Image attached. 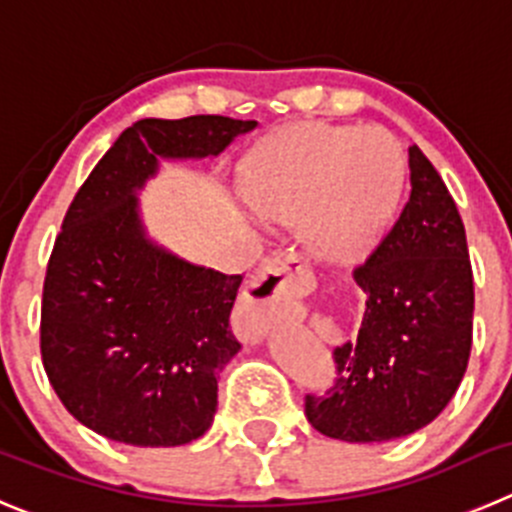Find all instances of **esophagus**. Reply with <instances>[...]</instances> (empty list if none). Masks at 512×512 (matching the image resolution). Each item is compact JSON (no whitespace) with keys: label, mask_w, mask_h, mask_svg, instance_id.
<instances>
[{"label":"esophagus","mask_w":512,"mask_h":512,"mask_svg":"<svg viewBox=\"0 0 512 512\" xmlns=\"http://www.w3.org/2000/svg\"><path fill=\"white\" fill-rule=\"evenodd\" d=\"M310 280V270L298 257H278L265 267L247 290L237 315V333L245 343H257L288 308V295L295 283Z\"/></svg>","instance_id":"esophagus-1"}]
</instances>
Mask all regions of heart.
<instances>
[{"label":"heart","mask_w":512,"mask_h":512,"mask_svg":"<svg viewBox=\"0 0 512 512\" xmlns=\"http://www.w3.org/2000/svg\"><path fill=\"white\" fill-rule=\"evenodd\" d=\"M401 148L381 128L300 123L245 166L242 197L267 224L305 222L310 247L331 262L366 255L394 217Z\"/></svg>","instance_id":"b5f03b06"}]
</instances>
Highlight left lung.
Segmentation results:
<instances>
[{
  "label": "left lung",
  "mask_w": 512,
  "mask_h": 512,
  "mask_svg": "<svg viewBox=\"0 0 512 512\" xmlns=\"http://www.w3.org/2000/svg\"><path fill=\"white\" fill-rule=\"evenodd\" d=\"M409 171V202L353 270L366 293L356 341L333 351L331 391L305 396L308 422L343 442H389L427 427L467 371L475 288L465 224L417 146L409 148Z\"/></svg>",
  "instance_id": "1"
}]
</instances>
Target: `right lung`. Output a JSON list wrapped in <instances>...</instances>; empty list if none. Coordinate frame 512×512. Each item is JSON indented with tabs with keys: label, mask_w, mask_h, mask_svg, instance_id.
Listing matches in <instances>:
<instances>
[{
	"label": "right lung",
	"mask_w": 512,
	"mask_h": 512,
	"mask_svg": "<svg viewBox=\"0 0 512 512\" xmlns=\"http://www.w3.org/2000/svg\"><path fill=\"white\" fill-rule=\"evenodd\" d=\"M257 121L143 118L105 151L62 219L42 288L40 348L52 389L93 432L133 447L202 437L242 275L194 265L148 237L138 191L161 161L219 156Z\"/></svg>",
	"instance_id": "add662e5"
}]
</instances>
